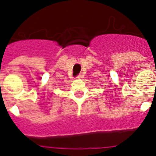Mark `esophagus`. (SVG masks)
Listing matches in <instances>:
<instances>
[{"label": "esophagus", "mask_w": 156, "mask_h": 156, "mask_svg": "<svg viewBox=\"0 0 156 156\" xmlns=\"http://www.w3.org/2000/svg\"><path fill=\"white\" fill-rule=\"evenodd\" d=\"M84 78V75H83V73H80V74L77 77V78Z\"/></svg>", "instance_id": "obj_1"}]
</instances>
